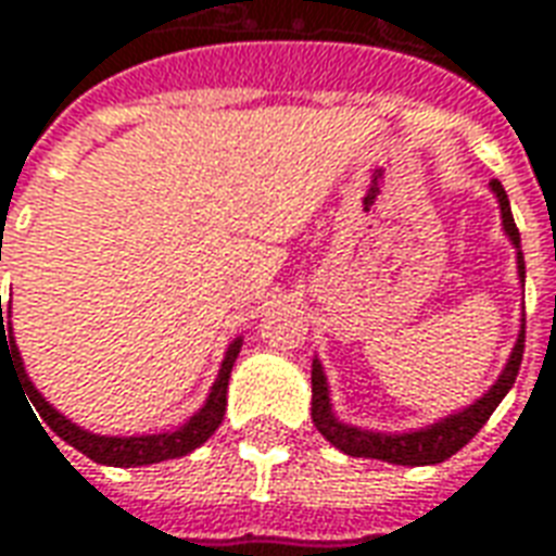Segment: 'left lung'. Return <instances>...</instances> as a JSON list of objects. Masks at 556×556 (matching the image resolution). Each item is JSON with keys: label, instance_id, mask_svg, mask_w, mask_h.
I'll return each mask as SVG.
<instances>
[{"label": "left lung", "instance_id": "8db88e82", "mask_svg": "<svg viewBox=\"0 0 556 556\" xmlns=\"http://www.w3.org/2000/svg\"><path fill=\"white\" fill-rule=\"evenodd\" d=\"M491 190H494L497 202H501L503 231L509 235V241L518 250V277L525 282L521 235H518V226H515L513 219V207H509V199H506V190H503L501 181H491ZM521 357H525V318H521V333H518L513 354H509V361L503 366L501 378L491 384L485 396L477 399L473 405H467L458 414L443 417L441 422H431V426L417 431H402V434H384V431L357 429V426H349V422H339L333 417V408H330V390H327L325 369H321V363L313 361V422L315 429L321 431L337 450H342L345 455H354V458H378V462H390V465L410 467L438 465L443 458L458 453L465 443H470V438L489 422V417L501 405L503 396L513 390L518 369H521Z\"/></svg>", "mask_w": 556, "mask_h": 556}]
</instances>
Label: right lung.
Instances as JSON below:
<instances>
[{
    "mask_svg": "<svg viewBox=\"0 0 556 556\" xmlns=\"http://www.w3.org/2000/svg\"><path fill=\"white\" fill-rule=\"evenodd\" d=\"M8 313H11V306H2L0 298V363L2 357L11 361L14 372L20 375V384L26 390V396H29L31 408L38 410V417H41L62 441L71 443V446L79 450L83 455H89L91 462L113 467L157 465V462H166V458H178V455L193 453L195 446H202V443L217 431L219 422H223L229 375L235 361H238V351H241L243 339H235V342H231L229 351H226V357H223V366H219L217 381H214L211 393H207L205 405L195 410L193 417L187 419L184 426H178L175 431H160V434H139V438H106V434H91V431L79 429L77 422H71L67 417H62V414L35 390V384L29 381V375L23 369V361H20L14 337H11V333L5 337V327L11 325V321H8Z\"/></svg>",
    "mask_w": 556,
    "mask_h": 556,
    "instance_id": "right-lung-1",
    "label": "right lung"
}]
</instances>
